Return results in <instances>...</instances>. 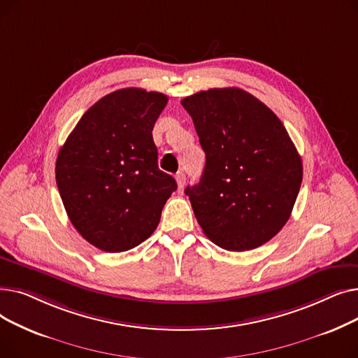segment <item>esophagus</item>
Here are the masks:
<instances>
[{
	"label": "esophagus",
	"mask_w": 358,
	"mask_h": 358,
	"mask_svg": "<svg viewBox=\"0 0 358 358\" xmlns=\"http://www.w3.org/2000/svg\"><path fill=\"white\" fill-rule=\"evenodd\" d=\"M176 180H177V184H178V189H182L184 184H185L187 177H185V174H184L182 171H180V173L176 174Z\"/></svg>",
	"instance_id": "esophagus-1"
}]
</instances>
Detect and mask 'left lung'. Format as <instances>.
Instances as JSON below:
<instances>
[{"instance_id": "left-lung-1", "label": "left lung", "mask_w": 358, "mask_h": 358, "mask_svg": "<svg viewBox=\"0 0 358 358\" xmlns=\"http://www.w3.org/2000/svg\"><path fill=\"white\" fill-rule=\"evenodd\" d=\"M206 154L200 182L187 187L204 235L228 251H250L289 220L303 177L286 127L252 94L212 88L181 100Z\"/></svg>"}]
</instances>
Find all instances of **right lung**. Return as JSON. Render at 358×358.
Segmentation results:
<instances>
[{"label": "right lung", "instance_id": "1", "mask_svg": "<svg viewBox=\"0 0 358 358\" xmlns=\"http://www.w3.org/2000/svg\"><path fill=\"white\" fill-rule=\"evenodd\" d=\"M168 97L123 88L91 106L56 159L69 220L106 252L138 247L157 229L176 180L158 168L152 129Z\"/></svg>", "mask_w": 358, "mask_h": 358}]
</instances>
